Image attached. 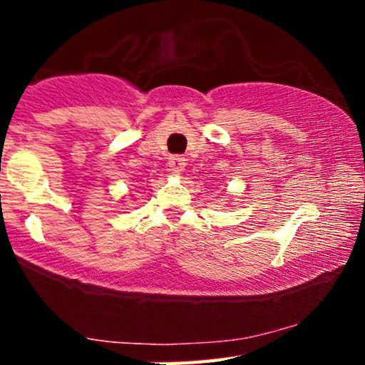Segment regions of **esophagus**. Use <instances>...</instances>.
<instances>
[{"instance_id": "34e87169", "label": "esophagus", "mask_w": 365, "mask_h": 365, "mask_svg": "<svg viewBox=\"0 0 365 365\" xmlns=\"http://www.w3.org/2000/svg\"><path fill=\"white\" fill-rule=\"evenodd\" d=\"M168 165H170V170L173 171V173H180V171H183L185 170V158H182V156H171L170 158V161H168Z\"/></svg>"}]
</instances>
